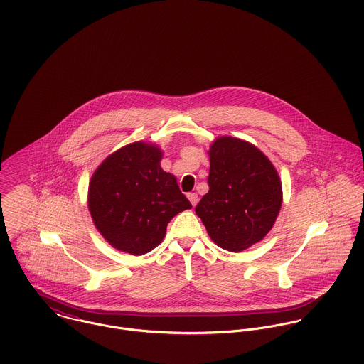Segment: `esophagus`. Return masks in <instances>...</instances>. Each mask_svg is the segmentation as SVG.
<instances>
[{"mask_svg":"<svg viewBox=\"0 0 364 364\" xmlns=\"http://www.w3.org/2000/svg\"><path fill=\"white\" fill-rule=\"evenodd\" d=\"M188 199H189V202L192 203V206L195 208L196 205H198V202H199V196H198V193H189L188 195Z\"/></svg>","mask_w":364,"mask_h":364,"instance_id":"esophagus-1","label":"esophagus"}]
</instances>
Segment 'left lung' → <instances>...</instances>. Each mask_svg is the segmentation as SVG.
I'll list each match as a JSON object with an SVG mask.
<instances>
[{
  "mask_svg": "<svg viewBox=\"0 0 364 364\" xmlns=\"http://www.w3.org/2000/svg\"><path fill=\"white\" fill-rule=\"evenodd\" d=\"M208 192L195 208L220 248L241 252L273 228L283 203L280 176L252 143L220 136L208 149Z\"/></svg>",
  "mask_w": 364,
  "mask_h": 364,
  "instance_id": "1",
  "label": "left lung"
}]
</instances>
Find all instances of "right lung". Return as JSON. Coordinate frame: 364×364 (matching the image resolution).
<instances>
[{
	"label": "right lung",
	"mask_w": 364,
	"mask_h": 364,
	"mask_svg": "<svg viewBox=\"0 0 364 364\" xmlns=\"http://www.w3.org/2000/svg\"><path fill=\"white\" fill-rule=\"evenodd\" d=\"M162 156L154 143L134 141L106 156L90 179L94 225L117 251L134 257L153 251L168 223L192 208L175 175L161 168Z\"/></svg>",
	"instance_id": "add662e5"
}]
</instances>
